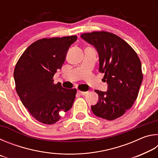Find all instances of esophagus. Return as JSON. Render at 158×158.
I'll list each match as a JSON object with an SVG mask.
<instances>
[{
	"label": "esophagus",
	"mask_w": 158,
	"mask_h": 158,
	"mask_svg": "<svg viewBox=\"0 0 158 158\" xmlns=\"http://www.w3.org/2000/svg\"><path fill=\"white\" fill-rule=\"evenodd\" d=\"M88 92H84V91H80V90H78V91H77V93H78V94H79L80 95H85Z\"/></svg>",
	"instance_id": "esophagus-1"
}]
</instances>
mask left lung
I'll list each match as a JSON object with an SVG mask.
<instances>
[{
  "mask_svg": "<svg viewBox=\"0 0 158 158\" xmlns=\"http://www.w3.org/2000/svg\"><path fill=\"white\" fill-rule=\"evenodd\" d=\"M81 37L93 45L99 55V72L108 90H95L98 102L91 106L95 116L112 121L132 107L143 80L141 64L134 49L121 37L105 31L84 33Z\"/></svg>",
  "mask_w": 158,
  "mask_h": 158,
  "instance_id": "left-lung-1",
  "label": "left lung"
}]
</instances>
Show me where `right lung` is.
<instances>
[{"label": "right lung", "mask_w": 158, "mask_h": 158, "mask_svg": "<svg viewBox=\"0 0 158 158\" xmlns=\"http://www.w3.org/2000/svg\"><path fill=\"white\" fill-rule=\"evenodd\" d=\"M77 39L73 35L39 40L25 50L15 66L14 79L19 97L32 116L42 123H55L60 119V113L73 106L77 90L54 84L53 77Z\"/></svg>", "instance_id": "add662e5"}]
</instances>
